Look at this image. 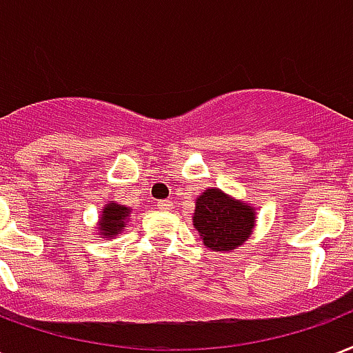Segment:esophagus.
Here are the masks:
<instances>
[{"label":"esophagus","mask_w":353,"mask_h":353,"mask_svg":"<svg viewBox=\"0 0 353 353\" xmlns=\"http://www.w3.org/2000/svg\"><path fill=\"white\" fill-rule=\"evenodd\" d=\"M157 207L159 209H163V211H166V209H170L172 207V201L170 200H159Z\"/></svg>","instance_id":"34e87169"}]
</instances>
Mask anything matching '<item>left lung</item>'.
<instances>
[{"label":"left lung","mask_w":353,"mask_h":353,"mask_svg":"<svg viewBox=\"0 0 353 353\" xmlns=\"http://www.w3.org/2000/svg\"><path fill=\"white\" fill-rule=\"evenodd\" d=\"M254 209L209 188L196 200L194 225L207 248L230 252L241 246L254 230Z\"/></svg>","instance_id":"obj_1"}]
</instances>
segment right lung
I'll use <instances>...</instances> for the list:
<instances>
[{
    "label": "right lung",
    "instance_id": "add662e5",
    "mask_svg": "<svg viewBox=\"0 0 353 353\" xmlns=\"http://www.w3.org/2000/svg\"><path fill=\"white\" fill-rule=\"evenodd\" d=\"M125 216H129L128 207L118 205V203H109V205L103 209V214H101L99 231H101L107 239L114 235V233H120V231L125 228V222H123Z\"/></svg>",
    "mask_w": 353,
    "mask_h": 353
}]
</instances>
